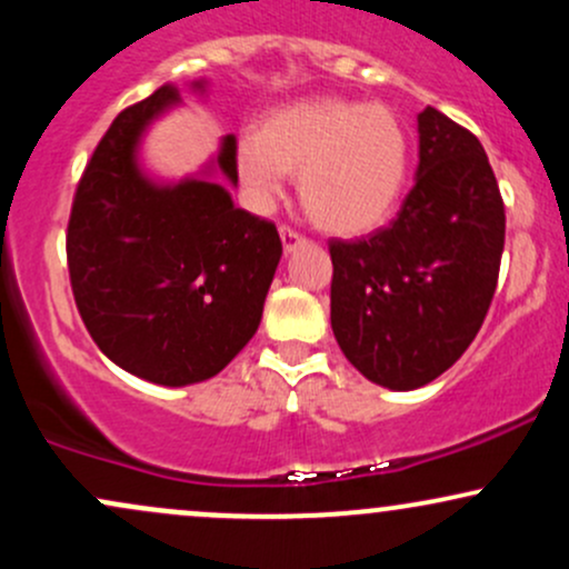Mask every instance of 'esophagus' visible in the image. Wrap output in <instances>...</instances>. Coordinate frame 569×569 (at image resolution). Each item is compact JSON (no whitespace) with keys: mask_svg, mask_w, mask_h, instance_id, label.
I'll return each instance as SVG.
<instances>
[{"mask_svg":"<svg viewBox=\"0 0 569 569\" xmlns=\"http://www.w3.org/2000/svg\"><path fill=\"white\" fill-rule=\"evenodd\" d=\"M280 240H283V248H286V253H291L293 248L297 246H302V243H307V238L305 234H299L297 230H291L289 224H280Z\"/></svg>","mask_w":569,"mask_h":569,"instance_id":"34e87169","label":"esophagus"}]
</instances>
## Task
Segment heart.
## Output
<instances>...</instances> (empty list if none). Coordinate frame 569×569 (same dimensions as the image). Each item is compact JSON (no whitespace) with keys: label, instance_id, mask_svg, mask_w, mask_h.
<instances>
[{"label":"heart","instance_id":"b5f03b06","mask_svg":"<svg viewBox=\"0 0 569 569\" xmlns=\"http://www.w3.org/2000/svg\"><path fill=\"white\" fill-rule=\"evenodd\" d=\"M248 192L270 202L297 176L305 213L331 234L377 230L393 213L409 171V139L385 103L310 98L264 114L238 143Z\"/></svg>","mask_w":569,"mask_h":569}]
</instances>
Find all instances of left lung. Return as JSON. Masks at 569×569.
Listing matches in <instances>:
<instances>
[{"instance_id":"obj_1","label":"left lung","mask_w":569,"mask_h":569,"mask_svg":"<svg viewBox=\"0 0 569 569\" xmlns=\"http://www.w3.org/2000/svg\"><path fill=\"white\" fill-rule=\"evenodd\" d=\"M420 166L401 211L358 240H329L331 329L371 382L415 390L443 375L485 323L506 208L485 147L439 109L417 114Z\"/></svg>"}]
</instances>
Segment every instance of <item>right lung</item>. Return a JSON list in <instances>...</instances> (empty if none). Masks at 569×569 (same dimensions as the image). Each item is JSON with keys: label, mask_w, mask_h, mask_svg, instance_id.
I'll use <instances>...</instances> for the list:
<instances>
[{"label": "right lung", "mask_w": 569, "mask_h": 569, "mask_svg": "<svg viewBox=\"0 0 569 569\" xmlns=\"http://www.w3.org/2000/svg\"><path fill=\"white\" fill-rule=\"evenodd\" d=\"M200 88V82H198ZM179 101L166 82L114 117L77 184L67 227L71 293L107 358L141 380L192 385L246 348L280 262L276 224L234 208L221 184L158 187L136 166V143ZM219 171L238 184V141Z\"/></svg>", "instance_id": "right-lung-1"}]
</instances>
